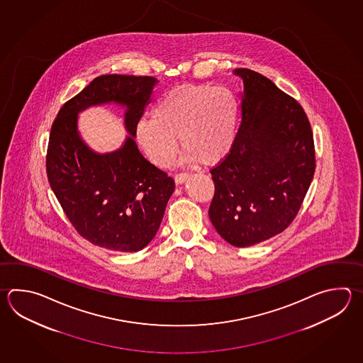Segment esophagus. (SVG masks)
Listing matches in <instances>:
<instances>
[{"mask_svg":"<svg viewBox=\"0 0 363 363\" xmlns=\"http://www.w3.org/2000/svg\"><path fill=\"white\" fill-rule=\"evenodd\" d=\"M189 178H190V174H189V173H178V174L174 176V181H176V184H177V185H181V184L186 182Z\"/></svg>","mask_w":363,"mask_h":363,"instance_id":"1","label":"esophagus"}]
</instances>
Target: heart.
<instances>
[{
	"mask_svg": "<svg viewBox=\"0 0 363 363\" xmlns=\"http://www.w3.org/2000/svg\"><path fill=\"white\" fill-rule=\"evenodd\" d=\"M239 104L225 86L182 84L157 99L151 118H142L135 137L148 159L167 167L176 155L177 138L186 162L218 163L228 155L237 135Z\"/></svg>",
	"mask_w": 363,
	"mask_h": 363,
	"instance_id": "heart-1",
	"label": "heart"
}]
</instances>
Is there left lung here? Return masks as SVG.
Masks as SVG:
<instances>
[{
    "mask_svg": "<svg viewBox=\"0 0 363 363\" xmlns=\"http://www.w3.org/2000/svg\"><path fill=\"white\" fill-rule=\"evenodd\" d=\"M243 80L242 123L221 163L211 169L215 196L209 218L235 247L275 237L296 217L315 170L311 123L296 99L248 68Z\"/></svg>",
    "mask_w": 363,
    "mask_h": 363,
    "instance_id": "1",
    "label": "left lung"
}]
</instances>
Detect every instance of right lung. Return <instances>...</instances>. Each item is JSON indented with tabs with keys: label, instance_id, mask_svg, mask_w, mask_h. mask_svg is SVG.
I'll return each instance as SVG.
<instances>
[{
	"label": "right lung",
	"instance_id": "1",
	"mask_svg": "<svg viewBox=\"0 0 363 363\" xmlns=\"http://www.w3.org/2000/svg\"><path fill=\"white\" fill-rule=\"evenodd\" d=\"M151 76L102 74L62 106L52 123L46 173L52 193L76 231L110 251H141L163 220L174 181L145 159L135 128L157 84ZM126 108L130 133L116 152L99 155L82 141L78 113L90 105Z\"/></svg>",
	"mask_w": 363,
	"mask_h": 363
}]
</instances>
